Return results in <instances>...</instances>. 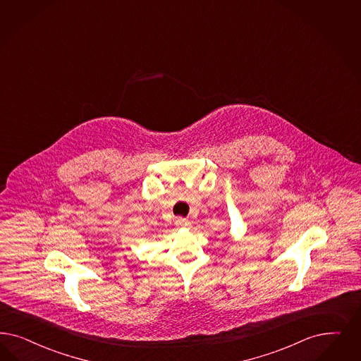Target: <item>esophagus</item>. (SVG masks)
<instances>
[{
    "label": "esophagus",
    "mask_w": 361,
    "mask_h": 361,
    "mask_svg": "<svg viewBox=\"0 0 361 361\" xmlns=\"http://www.w3.org/2000/svg\"><path fill=\"white\" fill-rule=\"evenodd\" d=\"M174 224L177 225L178 228H189V226H190V223L188 221L187 219H184V217H178V219H176Z\"/></svg>",
    "instance_id": "34e87169"
}]
</instances>
